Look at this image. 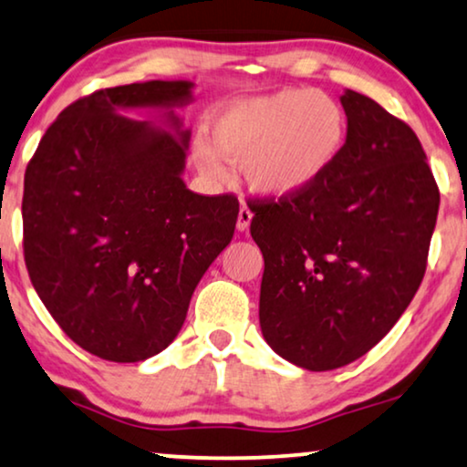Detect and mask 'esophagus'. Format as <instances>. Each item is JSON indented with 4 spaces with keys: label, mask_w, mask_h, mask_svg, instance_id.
<instances>
[{
    "label": "esophagus",
    "mask_w": 467,
    "mask_h": 467,
    "mask_svg": "<svg viewBox=\"0 0 467 467\" xmlns=\"http://www.w3.org/2000/svg\"><path fill=\"white\" fill-rule=\"evenodd\" d=\"M251 221H253V213L246 206H242L240 213H238V223H235L238 232H248V227H251Z\"/></svg>",
    "instance_id": "1"
}]
</instances>
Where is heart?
I'll return each mask as SVG.
<instances>
[{
    "label": "heart",
    "mask_w": 467,
    "mask_h": 467,
    "mask_svg": "<svg viewBox=\"0 0 467 467\" xmlns=\"http://www.w3.org/2000/svg\"><path fill=\"white\" fill-rule=\"evenodd\" d=\"M348 136L340 101L308 87H289L229 104L214 120V144L197 140V168L225 181L227 162L254 195L293 200L334 170Z\"/></svg>",
    "instance_id": "obj_1"
}]
</instances>
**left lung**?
<instances>
[{"mask_svg":"<svg viewBox=\"0 0 467 467\" xmlns=\"http://www.w3.org/2000/svg\"><path fill=\"white\" fill-rule=\"evenodd\" d=\"M348 136L308 193L259 202L251 235L264 253L259 325L283 359L325 372L376 347L412 302L440 206L417 133L347 88Z\"/></svg>","mask_w":467,"mask_h":467,"instance_id":"1","label":"left lung"}]
</instances>
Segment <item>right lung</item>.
I'll use <instances>...</instances> for the list:
<instances>
[{
    "label": "right lung",
    "instance_id": "add662e5",
    "mask_svg": "<svg viewBox=\"0 0 467 467\" xmlns=\"http://www.w3.org/2000/svg\"><path fill=\"white\" fill-rule=\"evenodd\" d=\"M193 87L133 82L74 101L25 171L31 283L66 336L106 361L168 348L234 238L238 200L197 195L182 181L191 130L176 110Z\"/></svg>",
    "mask_w": 467,
    "mask_h": 467
}]
</instances>
